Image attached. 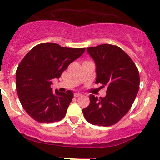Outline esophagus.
<instances>
[{
  "label": "esophagus",
  "instance_id": "obj_1",
  "mask_svg": "<svg viewBox=\"0 0 160 160\" xmlns=\"http://www.w3.org/2000/svg\"><path fill=\"white\" fill-rule=\"evenodd\" d=\"M74 97L75 98H78V97H80V96H81V94H80V93H78V92H76V93H74Z\"/></svg>",
  "mask_w": 160,
  "mask_h": 160
}]
</instances>
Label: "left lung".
<instances>
[{
	"instance_id": "obj_1",
	"label": "left lung",
	"mask_w": 160,
	"mask_h": 160,
	"mask_svg": "<svg viewBox=\"0 0 160 160\" xmlns=\"http://www.w3.org/2000/svg\"><path fill=\"white\" fill-rule=\"evenodd\" d=\"M96 65V81L108 88L105 97L89 95L90 103L82 110L86 120L92 125L110 126L129 111L140 85V77L132 58L115 45L101 44L86 49Z\"/></svg>"
}]
</instances>
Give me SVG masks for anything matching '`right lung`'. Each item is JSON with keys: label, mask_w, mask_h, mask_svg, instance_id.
I'll return each mask as SVG.
<instances>
[{"label": "right lung", "mask_w": 160, "mask_h": 160, "mask_svg": "<svg viewBox=\"0 0 160 160\" xmlns=\"http://www.w3.org/2000/svg\"><path fill=\"white\" fill-rule=\"evenodd\" d=\"M85 49L44 43L33 47L24 57L16 72V91L24 110L34 120L49 123L65 117L74 93L53 91L52 80L59 78Z\"/></svg>", "instance_id": "1"}]
</instances>
